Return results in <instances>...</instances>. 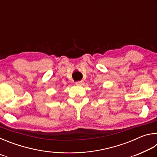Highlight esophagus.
I'll list each match as a JSON object with an SVG mask.
<instances>
[{
    "label": "esophagus",
    "mask_w": 157,
    "mask_h": 157,
    "mask_svg": "<svg viewBox=\"0 0 157 157\" xmlns=\"http://www.w3.org/2000/svg\"><path fill=\"white\" fill-rule=\"evenodd\" d=\"M84 81H79V82H77L75 84L77 86H84Z\"/></svg>",
    "instance_id": "esophagus-1"
}]
</instances>
